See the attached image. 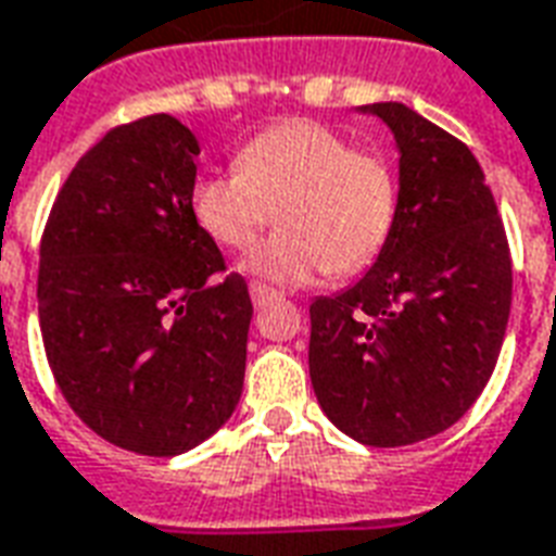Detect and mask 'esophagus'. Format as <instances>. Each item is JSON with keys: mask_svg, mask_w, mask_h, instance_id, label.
Instances as JSON below:
<instances>
[{"mask_svg": "<svg viewBox=\"0 0 556 556\" xmlns=\"http://www.w3.org/2000/svg\"><path fill=\"white\" fill-rule=\"evenodd\" d=\"M250 300H253V306H256V309H262V306H267L270 300H277V291L267 289V286H262V282H250Z\"/></svg>", "mask_w": 556, "mask_h": 556, "instance_id": "obj_1", "label": "esophagus"}]
</instances>
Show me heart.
I'll list each match as a JSON object with an SVG mask.
<instances>
[{
	"instance_id": "heart-1",
	"label": "heart",
	"mask_w": 556,
	"mask_h": 556,
	"mask_svg": "<svg viewBox=\"0 0 556 556\" xmlns=\"http://www.w3.org/2000/svg\"><path fill=\"white\" fill-rule=\"evenodd\" d=\"M241 267L274 286H309L320 274L351 277L380 256L397 220V174L389 155L353 147L318 121L270 126L236 152L232 170L191 185V215L205 236L241 250L270 224Z\"/></svg>"
}]
</instances>
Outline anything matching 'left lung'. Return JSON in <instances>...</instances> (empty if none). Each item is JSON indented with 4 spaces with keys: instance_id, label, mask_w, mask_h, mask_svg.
Returning <instances> with one entry per match:
<instances>
[{
    "instance_id": "1",
    "label": "left lung",
    "mask_w": 556,
    "mask_h": 556,
    "mask_svg": "<svg viewBox=\"0 0 556 556\" xmlns=\"http://www.w3.org/2000/svg\"><path fill=\"white\" fill-rule=\"evenodd\" d=\"M394 135L397 220L368 274L309 306V377L341 433L415 445L471 409L495 371L513 262L466 143L404 102L362 105Z\"/></svg>"
}]
</instances>
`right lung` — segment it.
<instances>
[{
    "label": "right lung",
    "instance_id": "right-lung-1",
    "mask_svg": "<svg viewBox=\"0 0 556 556\" xmlns=\"http://www.w3.org/2000/svg\"><path fill=\"white\" fill-rule=\"evenodd\" d=\"M197 138L170 114L111 129L40 241L37 315L73 413L143 456L191 451L244 389L253 303L191 215Z\"/></svg>",
    "mask_w": 556,
    "mask_h": 556
}]
</instances>
